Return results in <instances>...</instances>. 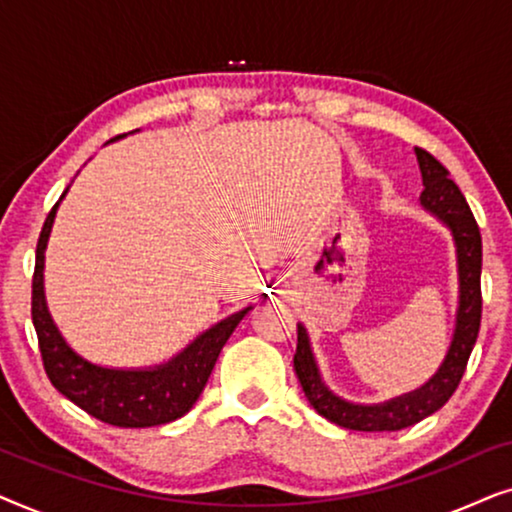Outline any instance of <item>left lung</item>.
Returning <instances> with one entry per match:
<instances>
[{"label": "left lung", "mask_w": 512, "mask_h": 512, "mask_svg": "<svg viewBox=\"0 0 512 512\" xmlns=\"http://www.w3.org/2000/svg\"><path fill=\"white\" fill-rule=\"evenodd\" d=\"M419 172H422L424 191L419 202L426 212H431L438 221L450 228L454 247H457V272H459V307L454 335L447 349L438 373L422 387L410 394L396 396L391 401L361 405L349 403L345 398L335 396L321 380L317 361H314L310 335L305 326L298 324V347L293 354V368L303 387L307 401L321 417L328 422L345 426L352 431H401L405 426L422 422L424 417L443 408L450 401L454 389L464 377L468 356L473 352L475 340L480 331L482 317V293H480V272H482V237L475 223V216L468 207L464 193L450 179V172L431 156L429 151L415 149Z\"/></svg>", "instance_id": "1"}]
</instances>
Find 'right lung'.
Wrapping results in <instances>:
<instances>
[{
	"label": "right lung",
	"instance_id": "right-lung-1",
	"mask_svg": "<svg viewBox=\"0 0 512 512\" xmlns=\"http://www.w3.org/2000/svg\"><path fill=\"white\" fill-rule=\"evenodd\" d=\"M121 137L125 135L114 139ZM65 193L60 195V200L65 198ZM58 205L60 202H55L41 228L32 277V324L37 331L48 380L62 396L86 410L90 417L111 426L144 429V426H160L184 417L205 389L223 345L251 307H244L214 324L160 366L125 370L104 368L86 361L62 338L44 296V251Z\"/></svg>",
	"mask_w": 512,
	"mask_h": 512
}]
</instances>
